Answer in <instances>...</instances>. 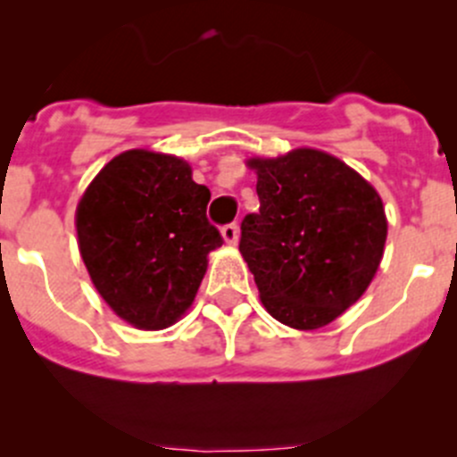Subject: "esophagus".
Instances as JSON below:
<instances>
[{
  "instance_id": "esophagus-1",
  "label": "esophagus",
  "mask_w": 457,
  "mask_h": 457,
  "mask_svg": "<svg viewBox=\"0 0 457 457\" xmlns=\"http://www.w3.org/2000/svg\"><path fill=\"white\" fill-rule=\"evenodd\" d=\"M220 234H223V238L228 245H237L238 243V225L237 223L223 225V228H220Z\"/></svg>"
}]
</instances>
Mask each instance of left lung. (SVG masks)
Wrapping results in <instances>:
<instances>
[{"mask_svg": "<svg viewBox=\"0 0 457 457\" xmlns=\"http://www.w3.org/2000/svg\"><path fill=\"white\" fill-rule=\"evenodd\" d=\"M261 207L241 223V250L258 294L294 329L329 325L370 287L386 216L370 183L327 152L301 147L250 159Z\"/></svg>", "mask_w": 457, "mask_h": 457, "instance_id": "obj_1", "label": "left lung"}]
</instances>
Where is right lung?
Segmentation results:
<instances>
[{"label":"right lung","instance_id":"right-lung-1","mask_svg":"<svg viewBox=\"0 0 457 457\" xmlns=\"http://www.w3.org/2000/svg\"><path fill=\"white\" fill-rule=\"evenodd\" d=\"M210 190L179 156H114L77 205L79 252L96 292L137 329H163L192 305L207 254L223 245L207 220Z\"/></svg>","mask_w":457,"mask_h":457}]
</instances>
